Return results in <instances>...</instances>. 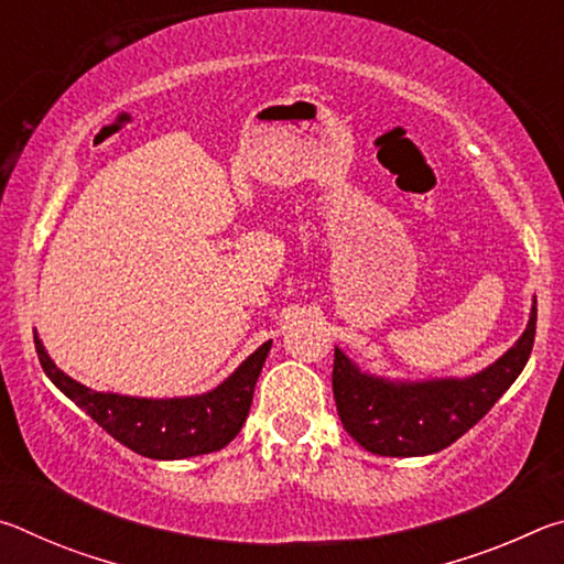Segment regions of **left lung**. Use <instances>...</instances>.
Instances as JSON below:
<instances>
[{"label":"left lung","mask_w":564,"mask_h":564,"mask_svg":"<svg viewBox=\"0 0 564 564\" xmlns=\"http://www.w3.org/2000/svg\"><path fill=\"white\" fill-rule=\"evenodd\" d=\"M538 301L518 343L470 378L388 380L362 370L336 348L333 395L340 423L358 445L373 455L417 457L441 453L465 435L498 403L522 373L534 343Z\"/></svg>","instance_id":"1"}]
</instances>
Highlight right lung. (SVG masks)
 Instances as JSON below:
<instances>
[{"instance_id": "obj_1", "label": "right lung", "mask_w": 564, "mask_h": 564, "mask_svg": "<svg viewBox=\"0 0 564 564\" xmlns=\"http://www.w3.org/2000/svg\"><path fill=\"white\" fill-rule=\"evenodd\" d=\"M36 356L46 378L74 400L94 423H99L113 441L151 460H184L216 453L234 441L251 410L256 380L261 376L271 340L253 350L221 386L191 398H131L99 393L54 366L34 333Z\"/></svg>"}]
</instances>
